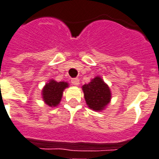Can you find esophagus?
Returning a JSON list of instances; mask_svg holds the SVG:
<instances>
[{
    "instance_id": "34e87169",
    "label": "esophagus",
    "mask_w": 159,
    "mask_h": 159,
    "mask_svg": "<svg viewBox=\"0 0 159 159\" xmlns=\"http://www.w3.org/2000/svg\"><path fill=\"white\" fill-rule=\"evenodd\" d=\"M71 83L74 85H78L79 84V79L78 78H72L71 79Z\"/></svg>"
}]
</instances>
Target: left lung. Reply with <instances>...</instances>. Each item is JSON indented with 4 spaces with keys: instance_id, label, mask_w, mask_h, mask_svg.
<instances>
[{
    "instance_id": "left-lung-1",
    "label": "left lung",
    "mask_w": 159,
    "mask_h": 159,
    "mask_svg": "<svg viewBox=\"0 0 159 159\" xmlns=\"http://www.w3.org/2000/svg\"><path fill=\"white\" fill-rule=\"evenodd\" d=\"M85 101L90 109L101 111L110 102L111 91L104 81L97 76L90 84L83 86Z\"/></svg>"
}]
</instances>
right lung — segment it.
Listing matches in <instances>:
<instances>
[{
	"mask_svg": "<svg viewBox=\"0 0 159 159\" xmlns=\"http://www.w3.org/2000/svg\"><path fill=\"white\" fill-rule=\"evenodd\" d=\"M68 87V84L65 82H56L51 80L44 87L42 95L43 99L50 107H56L61 99L62 92L65 88Z\"/></svg>",
	"mask_w": 159,
	"mask_h": 159,
	"instance_id": "1",
	"label": "right lung"
}]
</instances>
